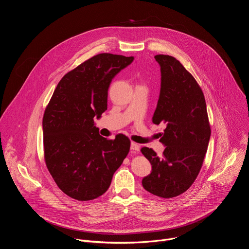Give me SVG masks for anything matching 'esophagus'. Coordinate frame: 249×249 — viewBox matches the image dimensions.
Here are the masks:
<instances>
[{
	"instance_id": "obj_1",
	"label": "esophagus",
	"mask_w": 249,
	"mask_h": 249,
	"mask_svg": "<svg viewBox=\"0 0 249 249\" xmlns=\"http://www.w3.org/2000/svg\"><path fill=\"white\" fill-rule=\"evenodd\" d=\"M131 150L133 152H139L140 151V146L137 143H134V142H132V143H131Z\"/></svg>"
}]
</instances>
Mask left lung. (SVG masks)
Returning a JSON list of instances; mask_svg holds the SVG:
<instances>
[{
	"label": "left lung",
	"mask_w": 249,
	"mask_h": 249,
	"mask_svg": "<svg viewBox=\"0 0 249 249\" xmlns=\"http://www.w3.org/2000/svg\"><path fill=\"white\" fill-rule=\"evenodd\" d=\"M160 65L161 88L153 123L165 129L161 156L151 148L141 152L153 170L142 180L144 188L160 198H173L193 184L203 165L211 136L205 96L194 77L169 55H156Z\"/></svg>",
	"instance_id": "obj_1"
}]
</instances>
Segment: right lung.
I'll list each match as a JSON object with an SVG mask.
<instances>
[{
	"label": "right lung",
	"instance_id": "1",
	"mask_svg": "<svg viewBox=\"0 0 249 249\" xmlns=\"http://www.w3.org/2000/svg\"><path fill=\"white\" fill-rule=\"evenodd\" d=\"M133 60L110 53L88 59L61 79L46 106L45 163L57 186L71 198L89 201L105 193L130 151L128 137H101L93 118L107 109L112 79Z\"/></svg>",
	"mask_w": 249,
	"mask_h": 249
}]
</instances>
